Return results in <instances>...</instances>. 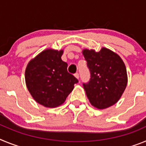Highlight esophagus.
<instances>
[{
	"instance_id": "esophagus-1",
	"label": "esophagus",
	"mask_w": 146,
	"mask_h": 146,
	"mask_svg": "<svg viewBox=\"0 0 146 146\" xmlns=\"http://www.w3.org/2000/svg\"><path fill=\"white\" fill-rule=\"evenodd\" d=\"M74 77H75L77 79H79V74H78L77 72H76L75 74H74Z\"/></svg>"
}]
</instances>
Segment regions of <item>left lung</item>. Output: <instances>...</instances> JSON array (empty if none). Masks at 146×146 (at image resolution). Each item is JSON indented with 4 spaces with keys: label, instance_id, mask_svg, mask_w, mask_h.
I'll list each match as a JSON object with an SVG mask.
<instances>
[{
    "label": "left lung",
    "instance_id": "left-lung-1",
    "mask_svg": "<svg viewBox=\"0 0 146 146\" xmlns=\"http://www.w3.org/2000/svg\"><path fill=\"white\" fill-rule=\"evenodd\" d=\"M90 71V80L83 82L86 95L93 106L105 109L117 102L127 84L126 66L117 54L107 48L96 52L82 51Z\"/></svg>",
    "mask_w": 146,
    "mask_h": 146
}]
</instances>
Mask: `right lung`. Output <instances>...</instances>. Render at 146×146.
I'll return each instance as SVG.
<instances>
[{
	"mask_svg": "<svg viewBox=\"0 0 146 146\" xmlns=\"http://www.w3.org/2000/svg\"><path fill=\"white\" fill-rule=\"evenodd\" d=\"M63 50H46L28 64L25 82L30 94L40 104L56 108L65 102L78 80L67 71L61 60Z\"/></svg>",
	"mask_w": 146,
	"mask_h": 146,
	"instance_id": "1",
	"label": "right lung"
}]
</instances>
